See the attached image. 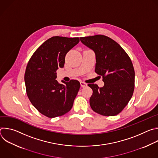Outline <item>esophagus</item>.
<instances>
[{
    "label": "esophagus",
    "instance_id": "esophagus-1",
    "mask_svg": "<svg viewBox=\"0 0 158 158\" xmlns=\"http://www.w3.org/2000/svg\"><path fill=\"white\" fill-rule=\"evenodd\" d=\"M80 84H81V85L82 87H86V86H87V84L85 83L84 82L81 81V82H80Z\"/></svg>",
    "mask_w": 158,
    "mask_h": 158
}]
</instances>
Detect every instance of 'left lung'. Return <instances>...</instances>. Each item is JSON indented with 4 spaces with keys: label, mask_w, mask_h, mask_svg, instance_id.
<instances>
[{
    "label": "left lung",
    "mask_w": 158,
    "mask_h": 158,
    "mask_svg": "<svg viewBox=\"0 0 158 158\" xmlns=\"http://www.w3.org/2000/svg\"><path fill=\"white\" fill-rule=\"evenodd\" d=\"M96 54L95 72L102 76L104 85L89 84L93 90L89 102L92 109L105 116H114L124 109L132 96L135 73L132 61L114 40L104 35L80 37Z\"/></svg>",
    "instance_id": "left-lung-1"
}]
</instances>
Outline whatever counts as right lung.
Returning <instances> with one entry per match:
<instances>
[{
    "label": "right lung",
    "instance_id": "right-lung-1",
    "mask_svg": "<svg viewBox=\"0 0 158 158\" xmlns=\"http://www.w3.org/2000/svg\"><path fill=\"white\" fill-rule=\"evenodd\" d=\"M79 42V37H52L35 51L27 65V95L35 109L49 118L68 112L79 90L77 80L63 81L62 84L56 79V71L64 65L66 54Z\"/></svg>",
    "mask_w": 158,
    "mask_h": 158
}]
</instances>
